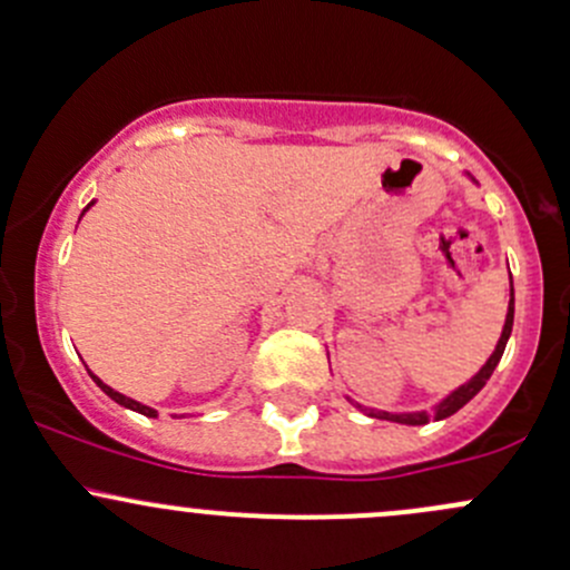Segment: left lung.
I'll return each mask as SVG.
<instances>
[{
	"label": "left lung",
	"mask_w": 570,
	"mask_h": 570,
	"mask_svg": "<svg viewBox=\"0 0 570 570\" xmlns=\"http://www.w3.org/2000/svg\"><path fill=\"white\" fill-rule=\"evenodd\" d=\"M511 327H513V281H511V303H508V316H505V327H502V335L500 341H497V350L491 352V357L483 365L481 371H478L475 376H472L470 382H464V385L456 387L448 399H442L440 404L434 406V412H380V410H368V406L357 404V410L365 412V415L371 417H380V421H393V423H404V426H423V423L429 421H442V417L453 415V412H459L461 406L466 404V401L472 399V395H478L483 385L489 382V376L494 374L497 363H500L502 352H505V344H508V335H511Z\"/></svg>",
	"instance_id": "1"
}]
</instances>
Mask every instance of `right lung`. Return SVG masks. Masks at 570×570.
I'll return each mask as SVG.
<instances>
[{"mask_svg": "<svg viewBox=\"0 0 570 570\" xmlns=\"http://www.w3.org/2000/svg\"><path fill=\"white\" fill-rule=\"evenodd\" d=\"M89 209V207H87ZM87 209H83V213H87ZM92 380H95V385L100 387V391H104L106 395H109V399H114L117 401V404H122V406H128V410H134V412H139V415H147V417H158V412L153 410V406H147V404H139V401H134V399H128V395H122V393H117L114 391V387H109L106 385V382H100L98 376L92 374Z\"/></svg>", "mask_w": 570, "mask_h": 570, "instance_id": "add662e5", "label": "right lung"}]
</instances>
